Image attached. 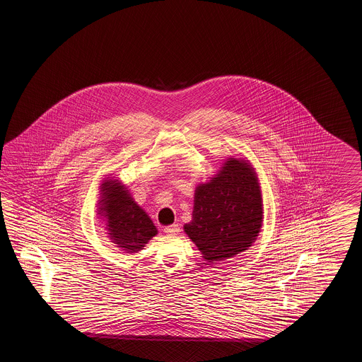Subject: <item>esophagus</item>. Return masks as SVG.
I'll list each match as a JSON object with an SVG mask.
<instances>
[{
  "label": "esophagus",
  "instance_id": "esophagus-1",
  "mask_svg": "<svg viewBox=\"0 0 362 362\" xmlns=\"http://www.w3.org/2000/svg\"><path fill=\"white\" fill-rule=\"evenodd\" d=\"M178 231H180V226H178L177 223H173V225H170V226H165V228H164V233H165V234H170V235L178 234Z\"/></svg>",
  "mask_w": 362,
  "mask_h": 362
}]
</instances>
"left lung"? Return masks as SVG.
Returning <instances> with one entry per match:
<instances>
[{
	"instance_id": "obj_1",
	"label": "left lung",
	"mask_w": 362,
	"mask_h": 362,
	"mask_svg": "<svg viewBox=\"0 0 362 362\" xmlns=\"http://www.w3.org/2000/svg\"><path fill=\"white\" fill-rule=\"evenodd\" d=\"M260 181L245 158L229 156L207 182L197 185L192 221L184 231L209 262L245 252L262 231Z\"/></svg>"
}]
</instances>
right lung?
Segmentation results:
<instances>
[{
	"label": "right lung",
	"mask_w": 362,
	"mask_h": 362,
	"mask_svg": "<svg viewBox=\"0 0 362 362\" xmlns=\"http://www.w3.org/2000/svg\"><path fill=\"white\" fill-rule=\"evenodd\" d=\"M97 216L105 223L107 238L125 254H137L158 234L146 211L133 199L127 185L112 176L100 184Z\"/></svg>",
	"instance_id": "add662e5"
}]
</instances>
